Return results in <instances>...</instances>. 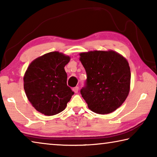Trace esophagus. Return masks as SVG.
<instances>
[{"label":"esophagus","instance_id":"34e87169","mask_svg":"<svg viewBox=\"0 0 157 157\" xmlns=\"http://www.w3.org/2000/svg\"><path fill=\"white\" fill-rule=\"evenodd\" d=\"M78 90H79V87L78 86H75L74 87V88L73 89V91L75 93V94H77V93L78 92Z\"/></svg>","mask_w":157,"mask_h":157}]
</instances>
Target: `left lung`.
I'll return each mask as SVG.
<instances>
[{"label":"left lung","instance_id":"left-lung-1","mask_svg":"<svg viewBox=\"0 0 157 157\" xmlns=\"http://www.w3.org/2000/svg\"><path fill=\"white\" fill-rule=\"evenodd\" d=\"M79 55L87 75L80 94L89 109L99 114L113 112L129 94L131 72L128 62L113 50H95Z\"/></svg>","mask_w":157,"mask_h":157}]
</instances>
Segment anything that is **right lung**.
I'll return each instance as SVG.
<instances>
[{"mask_svg":"<svg viewBox=\"0 0 157 157\" xmlns=\"http://www.w3.org/2000/svg\"><path fill=\"white\" fill-rule=\"evenodd\" d=\"M70 57L59 52H51L36 58L25 73L24 89L28 100L36 111L52 116L65 109L74 94L67 86L64 66Z\"/></svg>","mask_w":157,"mask_h":157,"instance_id":"1","label":"right lung"}]
</instances>
